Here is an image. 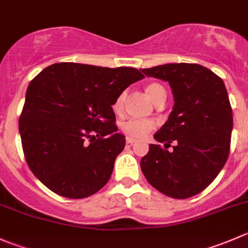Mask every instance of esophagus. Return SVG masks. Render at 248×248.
<instances>
[{"label": "esophagus", "instance_id": "obj_1", "mask_svg": "<svg viewBox=\"0 0 248 248\" xmlns=\"http://www.w3.org/2000/svg\"><path fill=\"white\" fill-rule=\"evenodd\" d=\"M126 143L128 144V145H133V144L136 143V139L131 138V137H127V138H126Z\"/></svg>", "mask_w": 248, "mask_h": 248}]
</instances>
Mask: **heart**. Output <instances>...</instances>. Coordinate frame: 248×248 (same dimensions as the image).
Returning a JSON list of instances; mask_svg holds the SVG:
<instances>
[{"instance_id": "1", "label": "heart", "mask_w": 248, "mask_h": 248, "mask_svg": "<svg viewBox=\"0 0 248 248\" xmlns=\"http://www.w3.org/2000/svg\"><path fill=\"white\" fill-rule=\"evenodd\" d=\"M145 92L148 97L150 98L153 102H155L162 93H166L165 88L158 83H150L146 86ZM124 92H122L119 97L116 98L114 103V111L121 112L122 105H124ZM156 124L153 120H145V119H128L121 124V129L126 136L131 137V138H143L146 134L150 133L154 128H155Z\"/></svg>"}]
</instances>
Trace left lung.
Wrapping results in <instances>:
<instances>
[{
    "label": "left lung",
    "instance_id": "left-lung-1",
    "mask_svg": "<svg viewBox=\"0 0 248 248\" xmlns=\"http://www.w3.org/2000/svg\"><path fill=\"white\" fill-rule=\"evenodd\" d=\"M170 83L174 105L154 134L140 168L156 190L173 199L201 193L224 167L230 150L232 111L224 82L199 64H165L141 69ZM174 142L173 150L167 148Z\"/></svg>",
    "mask_w": 248,
    "mask_h": 248
}]
</instances>
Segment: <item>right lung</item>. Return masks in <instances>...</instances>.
<instances>
[{"label": "right lung", "mask_w": 248, "mask_h": 248, "mask_svg": "<svg viewBox=\"0 0 248 248\" xmlns=\"http://www.w3.org/2000/svg\"><path fill=\"white\" fill-rule=\"evenodd\" d=\"M141 78L127 66L57 63L43 69L26 90L19 119L24 155L35 177L64 198L99 191L126 144L112 105Z\"/></svg>", "instance_id": "obj_1"}]
</instances>
